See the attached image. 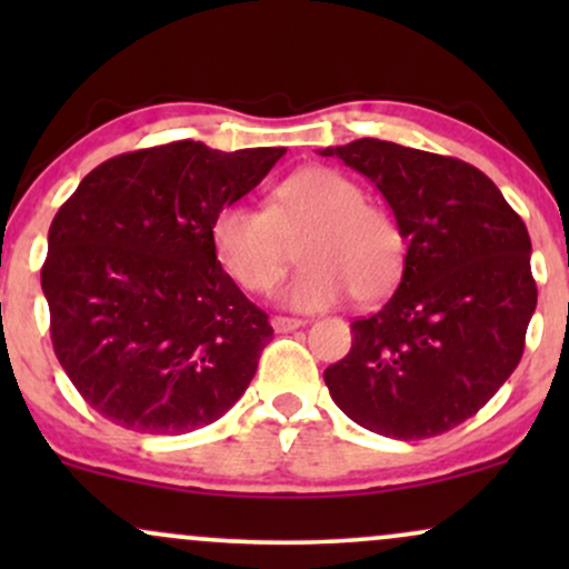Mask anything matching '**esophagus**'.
Listing matches in <instances>:
<instances>
[{"instance_id":"obj_1","label":"esophagus","mask_w":569,"mask_h":569,"mask_svg":"<svg viewBox=\"0 0 569 569\" xmlns=\"http://www.w3.org/2000/svg\"><path fill=\"white\" fill-rule=\"evenodd\" d=\"M302 326V321L299 318H289V316H276L272 318V329L278 331V335H289V331L299 329Z\"/></svg>"}]
</instances>
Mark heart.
<instances>
[{
	"instance_id": "b5f03b06",
	"label": "heart",
	"mask_w": 569,
	"mask_h": 569,
	"mask_svg": "<svg viewBox=\"0 0 569 569\" xmlns=\"http://www.w3.org/2000/svg\"><path fill=\"white\" fill-rule=\"evenodd\" d=\"M302 234L305 264L278 291L291 310H326L348 291L356 302H377L401 278L407 246L393 217L335 168H299L272 187L267 208L232 202L211 221L221 270L246 291L270 289Z\"/></svg>"
}]
</instances>
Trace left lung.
Masks as SVG:
<instances>
[{"mask_svg":"<svg viewBox=\"0 0 569 569\" xmlns=\"http://www.w3.org/2000/svg\"><path fill=\"white\" fill-rule=\"evenodd\" d=\"M382 192L407 240L403 276L323 371L352 422L401 441L473 417L519 367L538 305L525 221L479 168L393 141L321 149Z\"/></svg>","mask_w":569,"mask_h":569,"instance_id":"1","label":"left lung"}]
</instances>
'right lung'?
I'll return each instance as SVG.
<instances>
[{
  "instance_id": "add662e5",
  "label": "right lung",
  "mask_w": 569,
  "mask_h": 569,
  "mask_svg": "<svg viewBox=\"0 0 569 569\" xmlns=\"http://www.w3.org/2000/svg\"><path fill=\"white\" fill-rule=\"evenodd\" d=\"M283 154L162 143L101 162L58 208L42 264L50 337L98 415L181 436L246 393L272 326L221 270L211 221Z\"/></svg>"
}]
</instances>
